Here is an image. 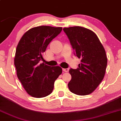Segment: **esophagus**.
<instances>
[{"label": "esophagus", "instance_id": "1", "mask_svg": "<svg viewBox=\"0 0 121 121\" xmlns=\"http://www.w3.org/2000/svg\"><path fill=\"white\" fill-rule=\"evenodd\" d=\"M63 70L64 71V72H68V71H69V69H68V68H63Z\"/></svg>", "mask_w": 121, "mask_h": 121}]
</instances>
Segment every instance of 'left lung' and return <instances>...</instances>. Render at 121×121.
Instances as JSON below:
<instances>
[{
	"instance_id": "obj_1",
	"label": "left lung",
	"mask_w": 121,
	"mask_h": 121,
	"mask_svg": "<svg viewBox=\"0 0 121 121\" xmlns=\"http://www.w3.org/2000/svg\"><path fill=\"white\" fill-rule=\"evenodd\" d=\"M75 50L81 59L76 69L71 68L69 91L80 96L91 93L98 87L105 73L107 58L105 49L96 34L92 30L79 26L63 28Z\"/></svg>"
}]
</instances>
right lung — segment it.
Here are the masks:
<instances>
[{
    "mask_svg": "<svg viewBox=\"0 0 121 121\" xmlns=\"http://www.w3.org/2000/svg\"><path fill=\"white\" fill-rule=\"evenodd\" d=\"M62 27L36 26L26 32L16 48L14 65L17 75L28 95L36 98L52 93L54 83L62 68L50 66L40 61L48 44L61 32Z\"/></svg>",
    "mask_w": 121,
    "mask_h": 121,
    "instance_id": "obj_1",
    "label": "right lung"
}]
</instances>
